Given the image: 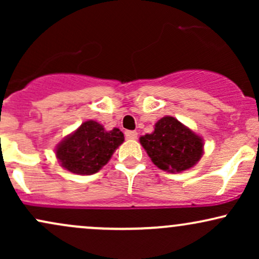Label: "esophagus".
<instances>
[{"label": "esophagus", "instance_id": "1", "mask_svg": "<svg viewBox=\"0 0 259 259\" xmlns=\"http://www.w3.org/2000/svg\"><path fill=\"white\" fill-rule=\"evenodd\" d=\"M125 138L130 139V140H135L138 138V133L133 132V130H126L125 132Z\"/></svg>", "mask_w": 259, "mask_h": 259}]
</instances>
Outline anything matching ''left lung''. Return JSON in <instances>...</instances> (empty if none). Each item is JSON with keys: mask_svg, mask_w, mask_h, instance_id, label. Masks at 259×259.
Here are the masks:
<instances>
[{"mask_svg": "<svg viewBox=\"0 0 259 259\" xmlns=\"http://www.w3.org/2000/svg\"><path fill=\"white\" fill-rule=\"evenodd\" d=\"M142 147L154 164L169 173L194 167L203 153V141L173 117H163L152 134L140 138Z\"/></svg>", "mask_w": 259, "mask_h": 259, "instance_id": "left-lung-1", "label": "left lung"}]
</instances>
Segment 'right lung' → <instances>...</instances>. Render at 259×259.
<instances>
[{
    "mask_svg": "<svg viewBox=\"0 0 259 259\" xmlns=\"http://www.w3.org/2000/svg\"><path fill=\"white\" fill-rule=\"evenodd\" d=\"M123 141L124 135L118 127L106 132L100 123L88 120L58 145L56 156L67 170L91 175L107 164Z\"/></svg>",
    "mask_w": 259,
    "mask_h": 259,
    "instance_id": "1",
    "label": "right lung"
}]
</instances>
